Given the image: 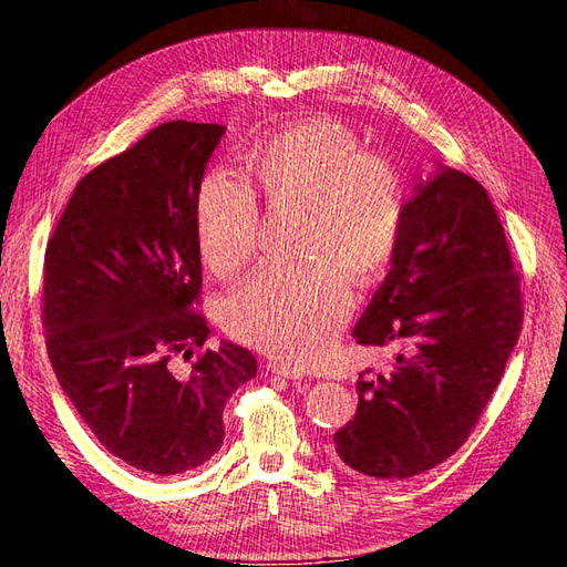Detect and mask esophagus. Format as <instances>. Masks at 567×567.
Instances as JSON below:
<instances>
[{"label":"esophagus","mask_w":567,"mask_h":567,"mask_svg":"<svg viewBox=\"0 0 567 567\" xmlns=\"http://www.w3.org/2000/svg\"><path fill=\"white\" fill-rule=\"evenodd\" d=\"M269 371L274 373V375H281V379H286V381H293V383H300L305 375L300 373V371H293V369H286V367H279V364H269Z\"/></svg>","instance_id":"1"}]
</instances>
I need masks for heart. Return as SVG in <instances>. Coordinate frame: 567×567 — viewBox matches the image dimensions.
Wrapping results in <instances>:
<instances>
[{"instance_id":"heart-1","label":"heart","mask_w":567,"mask_h":567,"mask_svg":"<svg viewBox=\"0 0 567 567\" xmlns=\"http://www.w3.org/2000/svg\"><path fill=\"white\" fill-rule=\"evenodd\" d=\"M246 177L269 205H305L298 234L305 260L257 269L229 298L225 326L288 369H312L350 317V284L381 286L398 257L406 179L336 117L300 120L255 144ZM194 225L203 262L217 279L236 277L260 250V200L227 169L200 179Z\"/></svg>"}]
</instances>
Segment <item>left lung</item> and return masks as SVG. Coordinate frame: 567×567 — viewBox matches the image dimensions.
Here are the masks:
<instances>
[{
  "instance_id": "1",
  "label": "left lung",
  "mask_w": 567,
  "mask_h": 567,
  "mask_svg": "<svg viewBox=\"0 0 567 567\" xmlns=\"http://www.w3.org/2000/svg\"><path fill=\"white\" fill-rule=\"evenodd\" d=\"M523 326L520 277L485 186L454 167L414 188L398 257L352 336L390 348L359 373L357 414L333 435L340 461L375 480L452 456L499 385Z\"/></svg>"
}]
</instances>
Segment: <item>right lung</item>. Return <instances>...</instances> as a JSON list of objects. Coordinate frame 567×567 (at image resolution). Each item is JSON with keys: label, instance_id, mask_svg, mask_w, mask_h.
I'll list each match as a JSON object with an SVG mask.
<instances>
[{"label": "right lung", "instance_id": "obj_1", "mask_svg": "<svg viewBox=\"0 0 567 567\" xmlns=\"http://www.w3.org/2000/svg\"><path fill=\"white\" fill-rule=\"evenodd\" d=\"M227 127L173 120L84 175L44 255L42 323L80 419L127 466L177 475L225 442L221 411L257 362L210 329L200 296L196 188Z\"/></svg>", "mask_w": 567, "mask_h": 567}]
</instances>
